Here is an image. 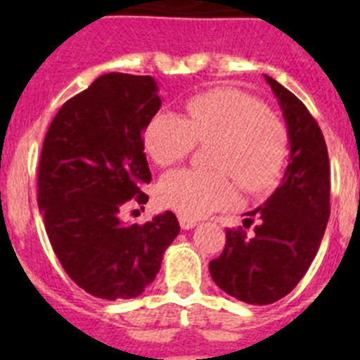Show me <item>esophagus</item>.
Instances as JSON below:
<instances>
[{"label":"esophagus","mask_w":360,"mask_h":360,"mask_svg":"<svg viewBox=\"0 0 360 360\" xmlns=\"http://www.w3.org/2000/svg\"><path fill=\"white\" fill-rule=\"evenodd\" d=\"M178 221H180V227H182L184 231H189V229H193L198 225V221H196V219L187 218V216H182V214L178 216Z\"/></svg>","instance_id":"34e87169"}]
</instances>
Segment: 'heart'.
Wrapping results in <instances>:
<instances>
[{
  "instance_id": "1",
  "label": "heart",
  "mask_w": 360,
  "mask_h": 360,
  "mask_svg": "<svg viewBox=\"0 0 360 360\" xmlns=\"http://www.w3.org/2000/svg\"><path fill=\"white\" fill-rule=\"evenodd\" d=\"M187 115L158 113L146 126L144 148L158 165L184 160L196 142L207 144L214 171L176 169L164 174L158 198L187 218L231 205L236 189L262 193L276 184L288 151L287 129L257 98L231 90L203 91L186 104Z\"/></svg>"
}]
</instances>
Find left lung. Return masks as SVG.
<instances>
[{"instance_id": "1", "label": "left lung", "mask_w": 360, "mask_h": 360, "mask_svg": "<svg viewBox=\"0 0 360 360\" xmlns=\"http://www.w3.org/2000/svg\"><path fill=\"white\" fill-rule=\"evenodd\" d=\"M285 117L290 162L278 189L245 212L243 226L260 219L250 238L227 229V243L209 263L214 283L249 304H270L290 294L311 265L330 218L328 149L316 119L285 86L265 75Z\"/></svg>"}]
</instances>
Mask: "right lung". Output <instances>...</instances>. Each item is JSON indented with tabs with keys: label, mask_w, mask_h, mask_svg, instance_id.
Listing matches in <instances>:
<instances>
[{
	"label": "right lung",
	"mask_w": 360,
	"mask_h": 360,
	"mask_svg": "<svg viewBox=\"0 0 360 360\" xmlns=\"http://www.w3.org/2000/svg\"><path fill=\"white\" fill-rule=\"evenodd\" d=\"M160 104L151 75L104 73L63 104L44 136L37 171L44 229L66 274L95 297L141 295L180 232L171 211L144 225L120 219L128 205L148 202L142 135Z\"/></svg>",
	"instance_id": "1"
}]
</instances>
